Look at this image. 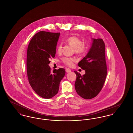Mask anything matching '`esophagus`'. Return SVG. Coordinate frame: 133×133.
<instances>
[{
  "label": "esophagus",
  "mask_w": 133,
  "mask_h": 133,
  "mask_svg": "<svg viewBox=\"0 0 133 133\" xmlns=\"http://www.w3.org/2000/svg\"><path fill=\"white\" fill-rule=\"evenodd\" d=\"M66 72H67V73H69V72H71V69H69V68H66Z\"/></svg>",
  "instance_id": "1"
}]
</instances>
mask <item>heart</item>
Segmentation results:
<instances>
[{
    "instance_id": "b5f03b06",
    "label": "heart",
    "mask_w": 133,
    "mask_h": 133,
    "mask_svg": "<svg viewBox=\"0 0 133 133\" xmlns=\"http://www.w3.org/2000/svg\"><path fill=\"white\" fill-rule=\"evenodd\" d=\"M66 42L74 48V52L77 54L83 55L87 50V46L82 44V41L81 39L76 36H72L68 38L66 40ZM61 51L62 45L59 44L57 46V52L60 53L61 52ZM62 61L67 66H72L73 63L76 62V59L75 58L64 57L62 59Z\"/></svg>"
}]
</instances>
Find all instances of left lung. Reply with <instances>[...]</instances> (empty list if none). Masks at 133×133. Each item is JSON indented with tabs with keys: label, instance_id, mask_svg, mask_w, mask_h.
Returning a JSON list of instances; mask_svg holds the SVG:
<instances>
[{
	"label": "left lung",
	"instance_id": "1",
	"mask_svg": "<svg viewBox=\"0 0 133 133\" xmlns=\"http://www.w3.org/2000/svg\"><path fill=\"white\" fill-rule=\"evenodd\" d=\"M92 43L86 56L78 63L85 70L82 76L76 71L75 88L77 94L85 99L94 98L101 91L107 76L105 45L100 38H92Z\"/></svg>",
	"mask_w": 133,
	"mask_h": 133
}]
</instances>
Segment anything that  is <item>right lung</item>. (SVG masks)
I'll use <instances>...</instances> for the list:
<instances>
[{
	"instance_id": "obj_1",
	"label": "right lung",
	"mask_w": 133,
	"mask_h": 133,
	"mask_svg": "<svg viewBox=\"0 0 133 133\" xmlns=\"http://www.w3.org/2000/svg\"><path fill=\"white\" fill-rule=\"evenodd\" d=\"M60 33L39 32L28 45L27 73L29 84L35 93L45 99L56 95L60 81L65 74L63 68L51 71V58L55 56Z\"/></svg>"
}]
</instances>
